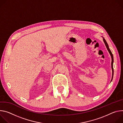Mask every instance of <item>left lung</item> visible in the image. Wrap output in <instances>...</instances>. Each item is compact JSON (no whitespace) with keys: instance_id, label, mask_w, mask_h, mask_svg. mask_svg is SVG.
Instances as JSON below:
<instances>
[{"instance_id":"8db88e82","label":"left lung","mask_w":123,"mask_h":123,"mask_svg":"<svg viewBox=\"0 0 123 123\" xmlns=\"http://www.w3.org/2000/svg\"><path fill=\"white\" fill-rule=\"evenodd\" d=\"M103 40H104V43H105V46H106V47L107 50L108 51L109 53H110V55H111V60H112V61H111V68H112V79H111V81L112 80V79H113V55H112V53H111V50L110 49V48H109L108 45V44H107V43H106V40H105V39L104 37H103Z\"/></svg>"}]
</instances>
